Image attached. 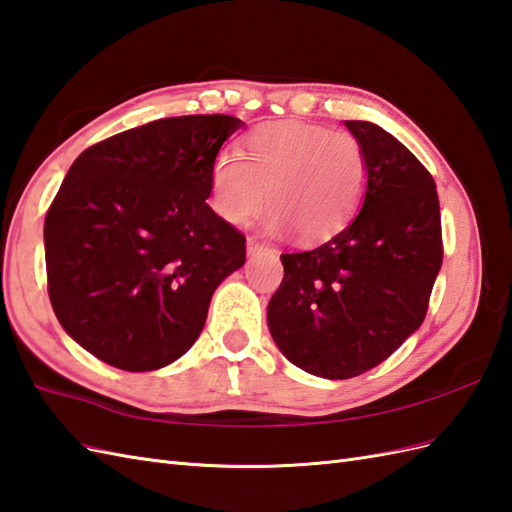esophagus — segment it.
I'll return each instance as SVG.
<instances>
[{"label": "esophagus", "mask_w": 512, "mask_h": 512, "mask_svg": "<svg viewBox=\"0 0 512 512\" xmlns=\"http://www.w3.org/2000/svg\"><path fill=\"white\" fill-rule=\"evenodd\" d=\"M246 251H248V255H255L259 251H264V244H261L257 237H248V240H246Z\"/></svg>", "instance_id": "1"}]
</instances>
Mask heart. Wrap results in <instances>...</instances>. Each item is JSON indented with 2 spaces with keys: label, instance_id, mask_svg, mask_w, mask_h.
Returning <instances> with one entry per match:
<instances>
[{
  "label": "heart",
  "instance_id": "b5f03b06",
  "mask_svg": "<svg viewBox=\"0 0 512 512\" xmlns=\"http://www.w3.org/2000/svg\"><path fill=\"white\" fill-rule=\"evenodd\" d=\"M244 156L222 152L211 168V205L231 224L275 207L270 231L292 229L320 242L347 227L364 194L368 161L349 130L303 122L261 124L244 139Z\"/></svg>",
  "mask_w": 512,
  "mask_h": 512
}]
</instances>
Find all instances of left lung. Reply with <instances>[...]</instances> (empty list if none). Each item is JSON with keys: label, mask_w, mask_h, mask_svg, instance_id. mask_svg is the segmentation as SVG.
<instances>
[{"label": "left lung", "mask_w": 512, "mask_h": 512, "mask_svg": "<svg viewBox=\"0 0 512 512\" xmlns=\"http://www.w3.org/2000/svg\"><path fill=\"white\" fill-rule=\"evenodd\" d=\"M368 161L358 216L312 251L283 253L268 327L294 366L349 379L395 353L423 323L443 264L441 207L425 165L371 122H344Z\"/></svg>", "instance_id": "left-lung-1"}]
</instances>
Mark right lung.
Listing matches in <instances>:
<instances>
[{
  "instance_id": "add662e5",
  "label": "right lung",
  "mask_w": 512,
  "mask_h": 512,
  "mask_svg": "<svg viewBox=\"0 0 512 512\" xmlns=\"http://www.w3.org/2000/svg\"><path fill=\"white\" fill-rule=\"evenodd\" d=\"M242 120L181 115L93 144L45 216L47 294L82 349L122 371L178 360L246 237L207 205L211 168Z\"/></svg>"
}]
</instances>
